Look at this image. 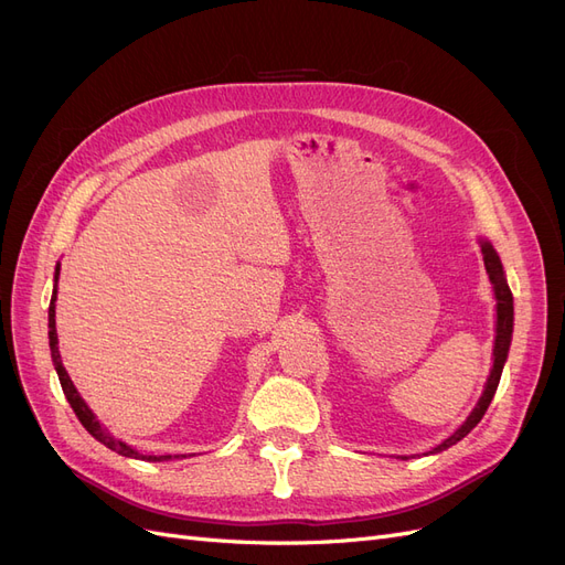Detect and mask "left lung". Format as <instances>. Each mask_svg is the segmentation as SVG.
Listing matches in <instances>:
<instances>
[{
	"mask_svg": "<svg viewBox=\"0 0 565 565\" xmlns=\"http://www.w3.org/2000/svg\"><path fill=\"white\" fill-rule=\"evenodd\" d=\"M482 254H484V265H487V271H489V279L493 284V290H495V315H498V321H495V347H493V370L489 374V382H487V388L482 393V398H479L475 412L468 416V422L458 428L449 440H445L440 447H435V451H443V449H449L451 445H456L458 440H463V437L482 422V416L487 414L493 395H495V388H498V382H500V374H503V365H505V359H508V351H510V342H512V321H514V305H512V294H510V286L505 281V275H503V265H500V258L493 250V246L489 242L482 244Z\"/></svg>",
	"mask_w": 565,
	"mask_h": 565,
	"instance_id": "1",
	"label": "left lung"
}]
</instances>
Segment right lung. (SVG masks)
I'll return each mask as SVG.
<instances>
[{
  "label": "right lung",
  "instance_id": "1",
  "mask_svg": "<svg viewBox=\"0 0 565 565\" xmlns=\"http://www.w3.org/2000/svg\"><path fill=\"white\" fill-rule=\"evenodd\" d=\"M57 275H60V265L55 269V281H57ZM49 340H51V356H53V363H55V370H57V377H60V386L62 391H65V398L67 403L72 405L74 414L78 416V422L83 424V428H86L95 440H99L104 447H109L111 451L120 454V456H130V458H141V461H167V458L172 456H141L137 454L132 447L122 445L120 440H116L114 435H109L107 430H104L99 426V422L95 419V414L88 409V405L83 403V398L78 395V391L74 388L70 374L65 370V365H62L60 361V351H57V332H55V290H53V298H51V307H49Z\"/></svg>",
  "mask_w": 565,
  "mask_h": 565
}]
</instances>
